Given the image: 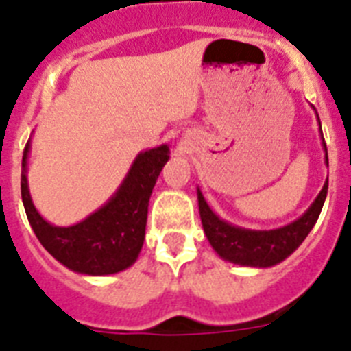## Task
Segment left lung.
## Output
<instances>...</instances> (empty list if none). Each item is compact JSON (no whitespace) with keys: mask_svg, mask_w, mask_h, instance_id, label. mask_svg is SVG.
Listing matches in <instances>:
<instances>
[{"mask_svg":"<svg viewBox=\"0 0 351 351\" xmlns=\"http://www.w3.org/2000/svg\"><path fill=\"white\" fill-rule=\"evenodd\" d=\"M323 148L326 152L325 139H323ZM325 162L328 166V155H325ZM326 191H328V180L325 182L323 189L308 207V210L289 225L276 228V230H248V228L234 226L217 217L203 198L202 191L198 189L199 217H202L203 230L212 248L225 261L252 267L275 266L289 257L305 241L312 226L316 225L323 203H325Z\"/></svg>","mask_w":351,"mask_h":351,"instance_id":"1","label":"left lung"}]
</instances>
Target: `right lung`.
<instances>
[{"label":"right lung","mask_w":351,"mask_h":351,"mask_svg":"<svg viewBox=\"0 0 351 351\" xmlns=\"http://www.w3.org/2000/svg\"><path fill=\"white\" fill-rule=\"evenodd\" d=\"M26 144L21 173V196L37 239L60 264L82 275H114L130 267L143 248L148 203L169 148L162 144L137 155L117 193L101 208L73 226H53L34 207L28 180Z\"/></svg>","instance_id":"add662e5"}]
</instances>
